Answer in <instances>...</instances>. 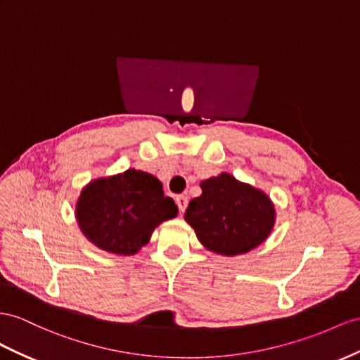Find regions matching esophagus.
Returning <instances> with one entry per match:
<instances>
[{
    "label": "esophagus",
    "instance_id": "34e87169",
    "mask_svg": "<svg viewBox=\"0 0 360 360\" xmlns=\"http://www.w3.org/2000/svg\"><path fill=\"white\" fill-rule=\"evenodd\" d=\"M176 205H178V208H179V211H186V208H187V205H188V196H186V195H179V196H176Z\"/></svg>",
    "mask_w": 360,
    "mask_h": 360
}]
</instances>
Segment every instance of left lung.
<instances>
[{
  "label": "left lung",
  "mask_w": 360,
  "mask_h": 360,
  "mask_svg": "<svg viewBox=\"0 0 360 360\" xmlns=\"http://www.w3.org/2000/svg\"><path fill=\"white\" fill-rule=\"evenodd\" d=\"M202 195L190 200L186 220L207 250L237 255L266 240L275 222V210L263 191L228 173L200 182Z\"/></svg>",
  "instance_id": "obj_1"
}]
</instances>
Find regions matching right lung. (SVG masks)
I'll list each match as a JSON object with an SVG mask.
<instances>
[{
  "mask_svg": "<svg viewBox=\"0 0 360 360\" xmlns=\"http://www.w3.org/2000/svg\"><path fill=\"white\" fill-rule=\"evenodd\" d=\"M178 216L172 198L150 173L129 169L89 182L76 207L79 226L108 252L132 255L150 240L153 229Z\"/></svg>",
  "mask_w": 360,
  "mask_h": 360,
  "instance_id": "right-lung-1",
  "label": "right lung"
}]
</instances>
